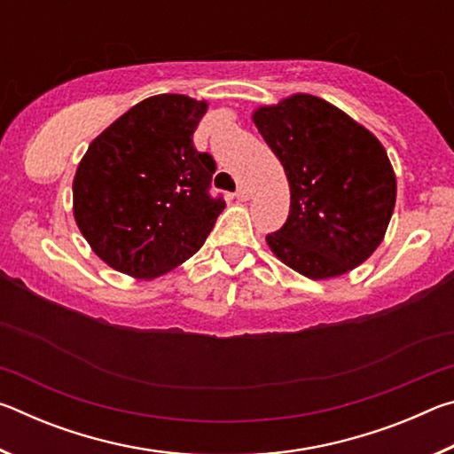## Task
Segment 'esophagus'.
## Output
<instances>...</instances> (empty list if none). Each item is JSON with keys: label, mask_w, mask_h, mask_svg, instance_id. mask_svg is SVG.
I'll use <instances>...</instances> for the list:
<instances>
[{"label": "esophagus", "mask_w": 454, "mask_h": 454, "mask_svg": "<svg viewBox=\"0 0 454 454\" xmlns=\"http://www.w3.org/2000/svg\"><path fill=\"white\" fill-rule=\"evenodd\" d=\"M236 198L240 200V202H246V200L250 198V192H248V188H246V186H240V188H238V190H236Z\"/></svg>", "instance_id": "1"}]
</instances>
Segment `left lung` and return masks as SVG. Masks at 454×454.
Returning <instances> with one entry per match:
<instances>
[{
    "mask_svg": "<svg viewBox=\"0 0 454 454\" xmlns=\"http://www.w3.org/2000/svg\"><path fill=\"white\" fill-rule=\"evenodd\" d=\"M252 120L290 186L288 220L266 236L306 278L347 274L379 248L396 202V178L379 137L326 99L294 94Z\"/></svg>",
    "mask_w": 454,
    "mask_h": 454,
    "instance_id": "obj_1",
    "label": "left lung"
}]
</instances>
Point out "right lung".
<instances>
[{
  "mask_svg": "<svg viewBox=\"0 0 454 454\" xmlns=\"http://www.w3.org/2000/svg\"><path fill=\"white\" fill-rule=\"evenodd\" d=\"M206 110L182 94L145 98L90 144L74 178V218L114 270L144 280L170 272L226 208L210 196L216 162L192 142Z\"/></svg>",
  "mask_w": 454,
  "mask_h": 454,
  "instance_id": "right-lung-1",
  "label": "right lung"
}]
</instances>
